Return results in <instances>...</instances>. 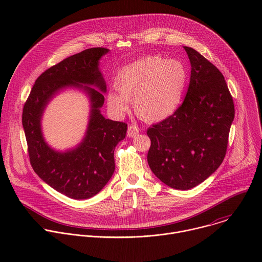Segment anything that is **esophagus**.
I'll return each mask as SVG.
<instances>
[{
	"instance_id": "1",
	"label": "esophagus",
	"mask_w": 262,
	"mask_h": 262,
	"mask_svg": "<svg viewBox=\"0 0 262 262\" xmlns=\"http://www.w3.org/2000/svg\"><path fill=\"white\" fill-rule=\"evenodd\" d=\"M139 132H140V129L136 124H130L127 127V136L129 138H134L135 136H137L139 134Z\"/></svg>"
}]
</instances>
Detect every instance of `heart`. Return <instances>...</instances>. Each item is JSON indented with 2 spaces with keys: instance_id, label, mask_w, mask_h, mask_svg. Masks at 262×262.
I'll list each match as a JSON object with an SVG mask.
<instances>
[{
  "instance_id": "1",
  "label": "heart",
  "mask_w": 262,
  "mask_h": 262,
  "mask_svg": "<svg viewBox=\"0 0 262 262\" xmlns=\"http://www.w3.org/2000/svg\"><path fill=\"white\" fill-rule=\"evenodd\" d=\"M186 70L177 60L147 56L122 67L114 81L117 91L106 94L110 110L122 115L133 99L137 115L145 121L158 122L178 108L185 84Z\"/></svg>"
}]
</instances>
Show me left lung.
<instances>
[{
    "mask_svg": "<svg viewBox=\"0 0 262 262\" xmlns=\"http://www.w3.org/2000/svg\"><path fill=\"white\" fill-rule=\"evenodd\" d=\"M191 79L182 104L147 129L148 165L175 190H190L208 178L225 158L234 104L222 72L192 48Z\"/></svg>",
    "mask_w": 262,
    "mask_h": 262,
    "instance_id": "8db88e82",
    "label": "left lung"
}]
</instances>
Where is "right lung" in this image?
Instances as JSON below:
<instances>
[{
  "label": "right lung",
  "mask_w": 262,
  "mask_h": 262,
  "mask_svg": "<svg viewBox=\"0 0 262 262\" xmlns=\"http://www.w3.org/2000/svg\"><path fill=\"white\" fill-rule=\"evenodd\" d=\"M107 52L104 48L88 49L47 69L36 80L23 110L33 170L53 189L72 199H88L102 190L115 171V147L125 138L127 129L126 123L105 119L100 113L106 85L98 65ZM68 86L89 94L92 111L83 141L76 148L60 153L44 141L41 117L49 100Z\"/></svg>",
  "instance_id": "obj_1"
}]
</instances>
